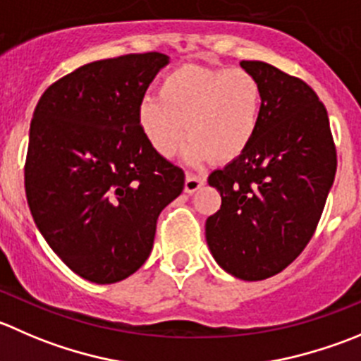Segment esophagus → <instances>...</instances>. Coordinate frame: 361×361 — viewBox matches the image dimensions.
<instances>
[{"label":"esophagus","mask_w":361,"mask_h":361,"mask_svg":"<svg viewBox=\"0 0 361 361\" xmlns=\"http://www.w3.org/2000/svg\"><path fill=\"white\" fill-rule=\"evenodd\" d=\"M204 176H199V174H194V173H187V176H185V192L187 194H194L197 188H201L202 185H204Z\"/></svg>","instance_id":"34e87169"}]
</instances>
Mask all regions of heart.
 <instances>
[{
    "label": "heart",
    "instance_id": "obj_1",
    "mask_svg": "<svg viewBox=\"0 0 361 361\" xmlns=\"http://www.w3.org/2000/svg\"><path fill=\"white\" fill-rule=\"evenodd\" d=\"M261 102V86L247 70L185 65L164 77L159 97L142 100L139 125L164 159H171L188 135V162L209 157L229 162L250 146Z\"/></svg>",
    "mask_w": 361,
    "mask_h": 361
}]
</instances>
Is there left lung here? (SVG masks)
<instances>
[{
    "mask_svg": "<svg viewBox=\"0 0 361 361\" xmlns=\"http://www.w3.org/2000/svg\"><path fill=\"white\" fill-rule=\"evenodd\" d=\"M261 86L250 146L208 183L222 204L206 220L215 261L241 281L281 274L316 233L337 171L324 104L300 77L264 61H241Z\"/></svg>",
    "mask_w": 361,
    "mask_h": 361,
    "instance_id": "left-lung-1",
    "label": "left lung"
}]
</instances>
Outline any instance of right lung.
Returning a JSON list of instances; mask_svg holds the SVG:
<instances>
[{
    "label": "right lung",
    "mask_w": 361,
    "mask_h": 361,
    "mask_svg": "<svg viewBox=\"0 0 361 361\" xmlns=\"http://www.w3.org/2000/svg\"><path fill=\"white\" fill-rule=\"evenodd\" d=\"M162 52L79 66L35 107L24 187L35 224L73 274L120 282L148 259L160 212L183 190L185 173L160 157L139 125Z\"/></svg>",
    "instance_id": "1"
}]
</instances>
